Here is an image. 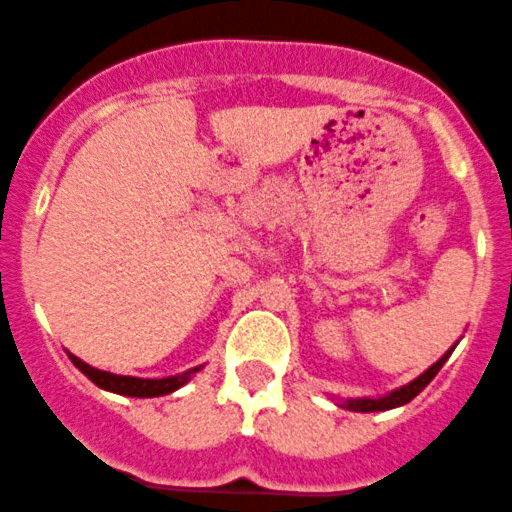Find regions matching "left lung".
<instances>
[{"label":"left lung","instance_id":"left-lung-1","mask_svg":"<svg viewBox=\"0 0 512 512\" xmlns=\"http://www.w3.org/2000/svg\"><path fill=\"white\" fill-rule=\"evenodd\" d=\"M447 357H450V352L445 354V357L440 359V362L432 364L430 369H427L425 374H420V377L415 379V382H410L407 387L397 389V392L387 394V397H379V399H349L347 402V410H354V412H382V410H392V407H399V405H407L410 399H415L417 394L422 392V389L427 387V384L435 379V374L440 372L442 364L447 362Z\"/></svg>","mask_w":512,"mask_h":512}]
</instances>
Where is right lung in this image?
<instances>
[{"label":"right lung","mask_w":512,"mask_h":512,"mask_svg":"<svg viewBox=\"0 0 512 512\" xmlns=\"http://www.w3.org/2000/svg\"><path fill=\"white\" fill-rule=\"evenodd\" d=\"M72 364L85 374L87 379L97 384V387L107 389V392H115V394H125V397H160V394H170L175 392L178 387L191 379V374H196L198 369H188V372L178 374V377H165V379H140V377H123V374H110V372H102V369L90 367L85 364L82 359H77L75 354H70Z\"/></svg>","instance_id":"right-lung-1"}]
</instances>
